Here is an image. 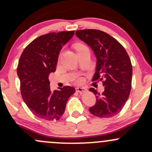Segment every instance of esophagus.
I'll return each mask as SVG.
<instances>
[{"label":"esophagus","instance_id":"1","mask_svg":"<svg viewBox=\"0 0 152 152\" xmlns=\"http://www.w3.org/2000/svg\"><path fill=\"white\" fill-rule=\"evenodd\" d=\"M76 91L78 93H83V92L86 91V88H83V87H76Z\"/></svg>","mask_w":152,"mask_h":152}]
</instances>
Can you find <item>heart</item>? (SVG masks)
<instances>
[{
    "label": "heart",
    "mask_w": 152,
    "mask_h": 152,
    "mask_svg": "<svg viewBox=\"0 0 152 152\" xmlns=\"http://www.w3.org/2000/svg\"><path fill=\"white\" fill-rule=\"evenodd\" d=\"M76 50H81V49H82V48H87V47H86L85 46H83V45H81V44H78V45H77V46H76ZM81 81H80V80H78V82H80Z\"/></svg>",
    "instance_id": "obj_1"
}]
</instances>
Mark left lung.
<instances>
[{
	"mask_svg": "<svg viewBox=\"0 0 152 152\" xmlns=\"http://www.w3.org/2000/svg\"><path fill=\"white\" fill-rule=\"evenodd\" d=\"M76 35L90 46L96 58L92 81H102L104 87L102 94L89 88L96 98L89 111L98 117H112L123 109L132 88V66L128 53L114 38L104 31L86 29L77 31Z\"/></svg>",
	"mask_w": 152,
	"mask_h": 152,
	"instance_id": "8db88e82",
	"label": "left lung"
}]
</instances>
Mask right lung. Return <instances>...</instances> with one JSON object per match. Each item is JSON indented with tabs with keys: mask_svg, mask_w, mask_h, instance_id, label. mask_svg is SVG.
Here are the masks:
<instances>
[{
	"mask_svg": "<svg viewBox=\"0 0 152 152\" xmlns=\"http://www.w3.org/2000/svg\"><path fill=\"white\" fill-rule=\"evenodd\" d=\"M74 35V31L49 33L29 43L17 67L20 93L31 112L38 118L58 120L65 111L68 99L76 91L69 86L52 92L48 76L55 72L60 50Z\"/></svg>",
	"mask_w": 152,
	"mask_h": 152,
	"instance_id": "right-lung-1",
	"label": "right lung"
}]
</instances>
